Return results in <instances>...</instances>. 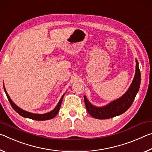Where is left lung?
Returning a JSON list of instances; mask_svg holds the SVG:
<instances>
[{
    "label": "left lung",
    "mask_w": 152,
    "mask_h": 152,
    "mask_svg": "<svg viewBox=\"0 0 152 152\" xmlns=\"http://www.w3.org/2000/svg\"><path fill=\"white\" fill-rule=\"evenodd\" d=\"M141 82V73L139 68L138 61L136 60V71L135 77L128 91L124 95L115 101L112 102L108 105L98 108L89 102L84 96V102L88 113L92 117L98 119H108L120 115L125 113L132 105L138 92Z\"/></svg>",
    "instance_id": "left-lung-1"
}]
</instances>
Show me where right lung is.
Masks as SVG:
<instances>
[{
    "label": "right lung",
    "instance_id": "right-lung-1",
    "mask_svg": "<svg viewBox=\"0 0 152 152\" xmlns=\"http://www.w3.org/2000/svg\"><path fill=\"white\" fill-rule=\"evenodd\" d=\"M4 91H5V93H6L7 98H8L9 102H10V104H11V105L12 106V108H13L17 113L20 114L21 116H23V117L29 118L33 119V120H36V121H46V120H49V119H51V118H53L54 117H55V116L57 115V114L58 113V111H59L60 108H61V106L62 101H63V98L64 97V95L62 96V98H61V99H60L58 104H57L56 108H54L53 111L50 112V113H48L46 114H33V113H28V112H26L23 110H22V109H21L20 108H19L18 106H16L15 104L13 102V101L11 100V98H10V97L9 96L8 94H7L5 88H4Z\"/></svg>",
    "mask_w": 152,
    "mask_h": 152
}]
</instances>
